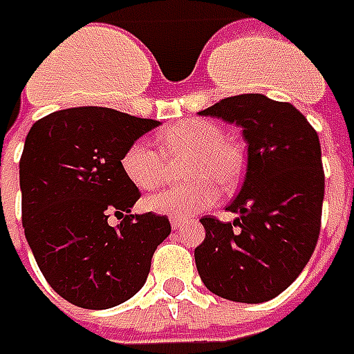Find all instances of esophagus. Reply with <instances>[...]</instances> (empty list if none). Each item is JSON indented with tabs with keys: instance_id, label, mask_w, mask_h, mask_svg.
<instances>
[{
	"instance_id": "34e87169",
	"label": "esophagus",
	"mask_w": 354,
	"mask_h": 354,
	"mask_svg": "<svg viewBox=\"0 0 354 354\" xmlns=\"http://www.w3.org/2000/svg\"><path fill=\"white\" fill-rule=\"evenodd\" d=\"M171 227H173V230H181L183 227H185V219H177V217H173Z\"/></svg>"
}]
</instances>
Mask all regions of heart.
Instances as JSON below:
<instances>
[{"label": "heart", "mask_w": 354, "mask_h": 354, "mask_svg": "<svg viewBox=\"0 0 354 354\" xmlns=\"http://www.w3.org/2000/svg\"><path fill=\"white\" fill-rule=\"evenodd\" d=\"M160 149L145 139L133 141L122 154V169L141 190L160 189L169 181L171 162L190 158L185 177L189 185L171 187L147 200V207L171 217H190L207 209L221 196V187L230 189L244 171L242 147L219 125L205 120H190L167 127L158 135Z\"/></svg>", "instance_id": "b5f03b06"}]
</instances>
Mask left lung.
Here are the masks:
<instances>
[{
  "instance_id": "8db88e82",
  "label": "left lung",
  "mask_w": 354,
  "mask_h": 354,
  "mask_svg": "<svg viewBox=\"0 0 354 354\" xmlns=\"http://www.w3.org/2000/svg\"><path fill=\"white\" fill-rule=\"evenodd\" d=\"M242 127L248 167L229 204L232 223L205 215L194 250L205 288L238 303H263L301 274L320 234L324 169L315 127L290 102L259 93L227 97L202 110Z\"/></svg>"
}]
</instances>
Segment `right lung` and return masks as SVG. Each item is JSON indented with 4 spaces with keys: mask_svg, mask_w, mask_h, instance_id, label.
Instances as JSON below:
<instances>
[{
    "mask_svg": "<svg viewBox=\"0 0 354 354\" xmlns=\"http://www.w3.org/2000/svg\"><path fill=\"white\" fill-rule=\"evenodd\" d=\"M160 122L102 106L37 120L21 156L22 227L45 280L82 309H110L147 282L165 215H131L141 198L122 154ZM110 216L122 221L112 227Z\"/></svg>",
    "mask_w": 354,
    "mask_h": 354,
    "instance_id": "1",
    "label": "right lung"
}]
</instances>
